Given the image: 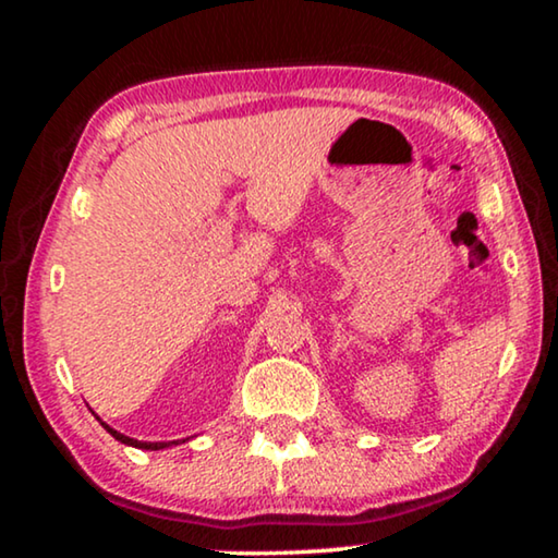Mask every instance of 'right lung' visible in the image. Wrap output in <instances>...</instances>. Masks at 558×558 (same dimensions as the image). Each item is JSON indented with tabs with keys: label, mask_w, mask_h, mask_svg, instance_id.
<instances>
[{
	"label": "right lung",
	"mask_w": 558,
	"mask_h": 558,
	"mask_svg": "<svg viewBox=\"0 0 558 558\" xmlns=\"http://www.w3.org/2000/svg\"><path fill=\"white\" fill-rule=\"evenodd\" d=\"M101 426H104V429H106V432H109V434H111V437H113V439H119V441H121V445H132V447H136V449H165V447H170V441H140V439L124 437V434H119L117 429H111V426H109V424H104V422H101ZM172 445H174V441H172Z\"/></svg>",
	"instance_id": "obj_1"
}]
</instances>
